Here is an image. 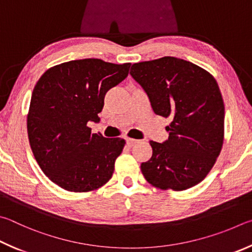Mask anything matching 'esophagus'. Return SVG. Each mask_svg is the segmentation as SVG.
<instances>
[{"mask_svg":"<svg viewBox=\"0 0 252 252\" xmlns=\"http://www.w3.org/2000/svg\"><path fill=\"white\" fill-rule=\"evenodd\" d=\"M137 143V139H134V138H126V144L128 145V146H133Z\"/></svg>","mask_w":252,"mask_h":252,"instance_id":"esophagus-1","label":"esophagus"}]
</instances>
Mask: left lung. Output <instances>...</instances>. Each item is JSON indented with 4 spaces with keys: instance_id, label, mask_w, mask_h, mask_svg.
Here are the masks:
<instances>
[{
    "instance_id": "left-lung-1",
    "label": "left lung",
    "mask_w": 252,
    "mask_h": 252,
    "mask_svg": "<svg viewBox=\"0 0 252 252\" xmlns=\"http://www.w3.org/2000/svg\"><path fill=\"white\" fill-rule=\"evenodd\" d=\"M130 75L147 93L153 110L171 123L165 143H149L152 158L140 165L145 179L161 190L199 184L221 152L224 105L218 83L191 62L165 56L131 65Z\"/></svg>"
}]
</instances>
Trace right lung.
<instances>
[{
    "instance_id": "obj_1",
    "label": "right lung",
    "mask_w": 252,
    "mask_h": 252,
    "mask_svg": "<svg viewBox=\"0 0 252 252\" xmlns=\"http://www.w3.org/2000/svg\"><path fill=\"white\" fill-rule=\"evenodd\" d=\"M130 63L99 59L65 62L44 73L35 85L28 113L33 155L48 179L72 192L104 186L114 173L125 139L92 134L106 93L128 75Z\"/></svg>"
}]
</instances>
